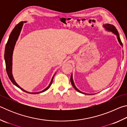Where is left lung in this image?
Returning a JSON list of instances; mask_svg holds the SVG:
<instances>
[{"mask_svg":"<svg viewBox=\"0 0 127 127\" xmlns=\"http://www.w3.org/2000/svg\"><path fill=\"white\" fill-rule=\"evenodd\" d=\"M104 27L105 28V29H106V30H107V31H111L113 33L115 34V35L117 36V38H118V41H119V42L120 43V44L122 46H123V44H122V41H121V40H120V36H119V33H118L117 30V29H116L114 26H113V25H110V24H105V25H104ZM70 82H71V83H72V86H73V87L74 88V89L76 90V91H77L79 92H80V93L83 94H86L85 93H83V92H81V91H79V90L77 89V87H76V86H75L74 83V82H73V80L72 74V75H71V76H70Z\"/></svg>","mask_w":127,"mask_h":127,"instance_id":"1","label":"left lung"}]
</instances>
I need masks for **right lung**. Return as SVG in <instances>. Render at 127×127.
Masks as SVG:
<instances>
[{
	"label": "right lung",
	"instance_id": "right-lung-1",
	"mask_svg": "<svg viewBox=\"0 0 127 127\" xmlns=\"http://www.w3.org/2000/svg\"><path fill=\"white\" fill-rule=\"evenodd\" d=\"M23 23L24 22H21L17 24L15 27L12 30V32L10 33V36L8 38V40L7 41V44L5 45V52H4V59H5V66H6V71L7 72V74L10 80L13 83V84L16 86L17 87L22 90L25 92H27V93L31 94H37L39 93H41L44 91H46L47 90H48L49 88H50V86L52 84L54 76L53 77L52 79H51V81L50 82V83L49 84L48 87H46L45 89L42 90V91L38 92H29L26 91H25V90L22 89L20 86H19L16 82L15 81L14 79L13 78V76L12 74V55H13V52L14 48L15 46V44H16V41L17 39H18V36L20 35L21 29L22 28V26L23 25Z\"/></svg>",
	"mask_w": 127,
	"mask_h": 127
}]
</instances>
